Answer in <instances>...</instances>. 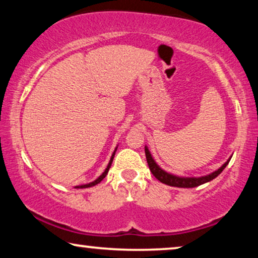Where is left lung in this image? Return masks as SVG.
I'll use <instances>...</instances> for the list:
<instances>
[{
  "label": "left lung",
  "mask_w": 258,
  "mask_h": 258,
  "mask_svg": "<svg viewBox=\"0 0 258 258\" xmlns=\"http://www.w3.org/2000/svg\"><path fill=\"white\" fill-rule=\"evenodd\" d=\"M144 151H146L148 165H149L150 171L153 172L155 177H156L160 182L164 183V184L170 185V186H177V188H195V186H199L201 184H204V183L207 182L213 181L214 178H216L217 176L224 170V168L228 165L229 161L231 160V157H229V160L225 162L221 168H218L217 170H215L214 172H210L209 175L201 176V177H183V176H177L163 170V169H162L160 165L155 162L147 146L144 147Z\"/></svg>",
  "instance_id": "1"
}]
</instances>
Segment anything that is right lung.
I'll return each instance as SVG.
<instances>
[{
    "label": "right lung",
    "mask_w": 258,
    "mask_h": 258,
    "mask_svg": "<svg viewBox=\"0 0 258 258\" xmlns=\"http://www.w3.org/2000/svg\"><path fill=\"white\" fill-rule=\"evenodd\" d=\"M116 150H117V148H116V149L114 150V153H112V155H111V158H110V161H109V163H108V165H107V168H105V170L103 171V174H102L100 177L98 178H96L95 179L94 182H90V183H88V184H82V185H77V186H75V188H77V189H83V188H90V186H94V185H96V184H98V183H100L102 179H103L105 176H107V174H108V171H109V168H110V165H111V163H112V160H114V156H115V153H116Z\"/></svg>",
    "instance_id": "add662e5"
}]
</instances>
